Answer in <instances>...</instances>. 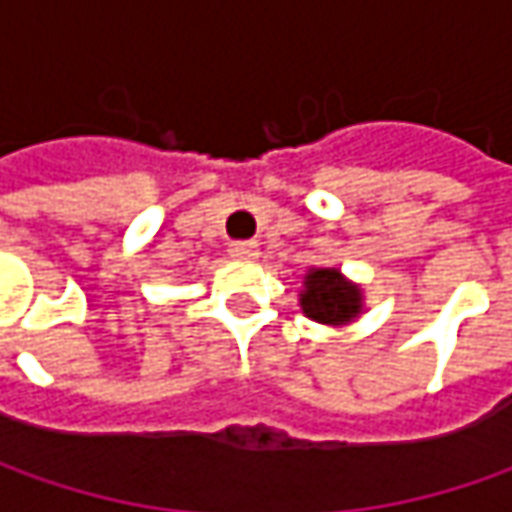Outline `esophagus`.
Returning <instances> with one entry per match:
<instances>
[{"instance_id":"obj_1","label":"esophagus","mask_w":512,"mask_h":512,"mask_svg":"<svg viewBox=\"0 0 512 512\" xmlns=\"http://www.w3.org/2000/svg\"><path fill=\"white\" fill-rule=\"evenodd\" d=\"M227 253L233 259H256L259 256V245L256 242H230Z\"/></svg>"}]
</instances>
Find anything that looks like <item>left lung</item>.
Segmentation results:
<instances>
[{
    "label": "left lung",
    "instance_id": "1",
    "mask_svg": "<svg viewBox=\"0 0 512 512\" xmlns=\"http://www.w3.org/2000/svg\"><path fill=\"white\" fill-rule=\"evenodd\" d=\"M299 307L307 319L319 325H350L364 313V290L339 267H307Z\"/></svg>",
    "mask_w": 512,
    "mask_h": 512
}]
</instances>
